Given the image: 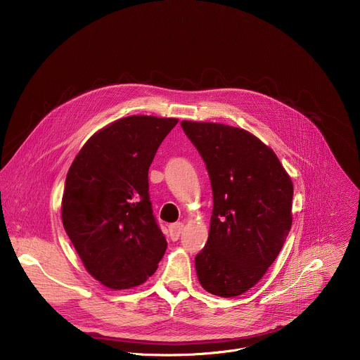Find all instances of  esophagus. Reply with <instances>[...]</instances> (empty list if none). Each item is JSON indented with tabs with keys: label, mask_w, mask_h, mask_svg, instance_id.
I'll return each instance as SVG.
<instances>
[{
	"label": "esophagus",
	"mask_w": 360,
	"mask_h": 360,
	"mask_svg": "<svg viewBox=\"0 0 360 360\" xmlns=\"http://www.w3.org/2000/svg\"><path fill=\"white\" fill-rule=\"evenodd\" d=\"M183 229H184V224L183 223H173L169 226V236H170V240L173 241H177L180 234L183 233Z\"/></svg>",
	"instance_id": "34e87169"
}]
</instances>
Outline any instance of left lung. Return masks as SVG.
<instances>
[{"label":"left lung","mask_w":360,"mask_h":360,"mask_svg":"<svg viewBox=\"0 0 360 360\" xmlns=\"http://www.w3.org/2000/svg\"><path fill=\"white\" fill-rule=\"evenodd\" d=\"M181 127L205 160L213 190L207 243L195 257L200 284L217 297L241 295L264 276L290 233L291 177L244 129L193 120Z\"/></svg>","instance_id":"obj_1"}]
</instances>
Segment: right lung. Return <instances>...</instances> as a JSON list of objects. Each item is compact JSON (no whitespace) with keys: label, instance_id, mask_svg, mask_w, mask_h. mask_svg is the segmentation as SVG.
I'll use <instances>...</instances> for the list:
<instances>
[{"label":"right lung","instance_id":"add662e5","mask_svg":"<svg viewBox=\"0 0 360 360\" xmlns=\"http://www.w3.org/2000/svg\"><path fill=\"white\" fill-rule=\"evenodd\" d=\"M176 117L133 115L94 133L73 159L60 214L86 270L110 290L146 283L167 243L148 194V169Z\"/></svg>","mask_w":360,"mask_h":360}]
</instances>
